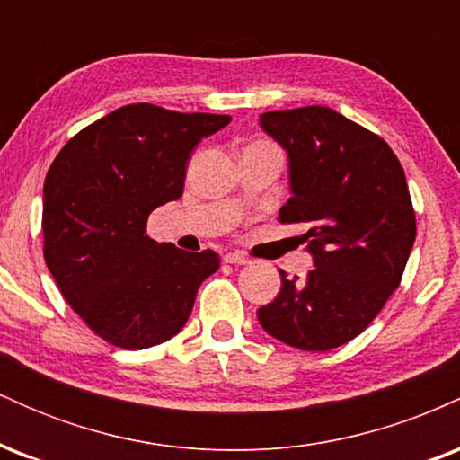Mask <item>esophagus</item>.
Instances as JSON below:
<instances>
[{
	"mask_svg": "<svg viewBox=\"0 0 460 460\" xmlns=\"http://www.w3.org/2000/svg\"><path fill=\"white\" fill-rule=\"evenodd\" d=\"M225 263H234V266H246V263H251L246 255H240V252H226L223 257Z\"/></svg>",
	"mask_w": 460,
	"mask_h": 460,
	"instance_id": "1",
	"label": "esophagus"
}]
</instances>
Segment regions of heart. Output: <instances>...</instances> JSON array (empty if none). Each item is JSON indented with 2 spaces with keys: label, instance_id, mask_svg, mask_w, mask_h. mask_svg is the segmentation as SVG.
I'll use <instances>...</instances> for the list:
<instances>
[{
  "label": "heart",
  "instance_id": "b5f03b06",
  "mask_svg": "<svg viewBox=\"0 0 460 460\" xmlns=\"http://www.w3.org/2000/svg\"><path fill=\"white\" fill-rule=\"evenodd\" d=\"M252 145H270V142H263V140H260V142H252Z\"/></svg>",
  "mask_w": 460,
  "mask_h": 460
}]
</instances>
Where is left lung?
Masks as SVG:
<instances>
[{
    "instance_id": "8db88e82",
    "label": "left lung",
    "mask_w": 460,
    "mask_h": 460,
    "mask_svg": "<svg viewBox=\"0 0 460 460\" xmlns=\"http://www.w3.org/2000/svg\"><path fill=\"white\" fill-rule=\"evenodd\" d=\"M288 151L281 223L307 226V279L281 272V292L257 318L268 335L324 352L355 340L400 285L415 242V212L395 153L381 136L324 105L260 116Z\"/></svg>"
}]
</instances>
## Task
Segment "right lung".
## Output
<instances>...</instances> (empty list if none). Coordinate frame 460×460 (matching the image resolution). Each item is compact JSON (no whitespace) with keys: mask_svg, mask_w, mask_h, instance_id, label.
<instances>
[{"mask_svg":"<svg viewBox=\"0 0 460 460\" xmlns=\"http://www.w3.org/2000/svg\"><path fill=\"white\" fill-rule=\"evenodd\" d=\"M226 114L131 103L62 146L43 188V255L73 311L108 344L142 350L183 329L214 251L146 235L149 214L183 194L186 164Z\"/></svg>","mask_w":460,"mask_h":460,"instance_id":"add662e5","label":"right lung"}]
</instances>
